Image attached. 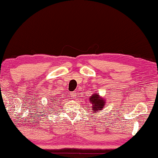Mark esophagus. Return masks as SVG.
<instances>
[{
  "instance_id": "obj_1",
  "label": "esophagus",
  "mask_w": 158,
  "mask_h": 158,
  "mask_svg": "<svg viewBox=\"0 0 158 158\" xmlns=\"http://www.w3.org/2000/svg\"><path fill=\"white\" fill-rule=\"evenodd\" d=\"M70 96H71V98H76V96H77V93L76 92H73V93H70Z\"/></svg>"
}]
</instances>
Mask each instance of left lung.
<instances>
[{
  "label": "left lung",
  "instance_id": "obj_1",
  "mask_svg": "<svg viewBox=\"0 0 158 158\" xmlns=\"http://www.w3.org/2000/svg\"><path fill=\"white\" fill-rule=\"evenodd\" d=\"M89 101L92 105V110L95 113H98L100 110L103 109V107L106 105V100L104 98L99 95V93H95L89 98Z\"/></svg>",
  "mask_w": 158,
  "mask_h": 158
}]
</instances>
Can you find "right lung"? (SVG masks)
I'll use <instances>...</instances> for the list:
<instances>
[{
  "instance_id": "right-lung-1",
  "label": "right lung",
  "mask_w": 158,
  "mask_h": 158,
  "mask_svg": "<svg viewBox=\"0 0 158 158\" xmlns=\"http://www.w3.org/2000/svg\"><path fill=\"white\" fill-rule=\"evenodd\" d=\"M56 98V99H52V100H51L52 103V102H53L54 101H55V102H56V101H57V100H57V98Z\"/></svg>"
}]
</instances>
